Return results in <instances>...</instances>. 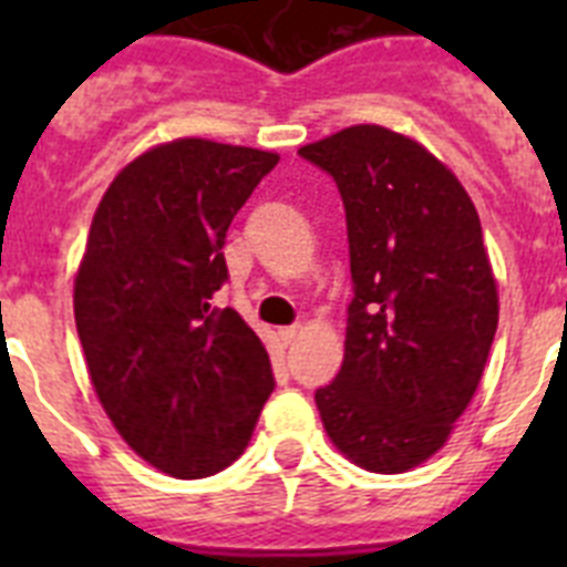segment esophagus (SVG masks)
I'll use <instances>...</instances> for the list:
<instances>
[{
    "label": "esophagus",
    "instance_id": "1",
    "mask_svg": "<svg viewBox=\"0 0 567 567\" xmlns=\"http://www.w3.org/2000/svg\"><path fill=\"white\" fill-rule=\"evenodd\" d=\"M298 334H300V327H284V329H280V332H278V338L284 340V343H287V346H292Z\"/></svg>",
    "mask_w": 567,
    "mask_h": 567
}]
</instances>
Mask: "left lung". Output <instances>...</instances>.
I'll use <instances>...</instances> for the list:
<instances>
[{
    "label": "left lung",
    "mask_w": 567,
    "mask_h": 567,
    "mask_svg": "<svg viewBox=\"0 0 567 567\" xmlns=\"http://www.w3.org/2000/svg\"><path fill=\"white\" fill-rule=\"evenodd\" d=\"M298 155L338 184L354 284L343 365L315 403L352 463L400 474L443 449L494 343L497 280L480 215L452 169L378 124Z\"/></svg>",
    "instance_id": "8db88e82"
}]
</instances>
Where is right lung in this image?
<instances>
[{
    "label": "right lung",
    "mask_w": 567,
    "mask_h": 567,
    "mask_svg": "<svg viewBox=\"0 0 567 567\" xmlns=\"http://www.w3.org/2000/svg\"><path fill=\"white\" fill-rule=\"evenodd\" d=\"M278 155L178 138L115 175L73 287L90 380L124 443L178 480L247 449L275 389L258 334L213 307L227 229Z\"/></svg>",
    "instance_id": "obj_1"
}]
</instances>
